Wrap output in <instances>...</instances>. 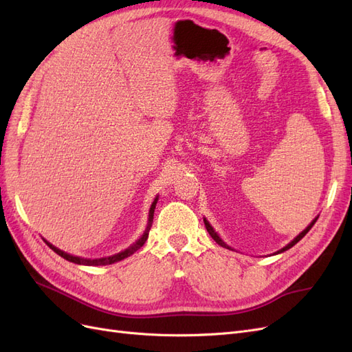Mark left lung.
Masks as SVG:
<instances>
[{
  "mask_svg": "<svg viewBox=\"0 0 352 352\" xmlns=\"http://www.w3.org/2000/svg\"><path fill=\"white\" fill-rule=\"evenodd\" d=\"M317 219H318V217H316V219H314V220L310 223V225H308V226H307V228H305V229H304V230L300 233V235H298L296 238H294V241H291L289 243L286 245V247H283L282 250H279V251L276 252V254H280V252H283V251H286V250H289V248H292V247H294V245H295L296 242H300V241H301V239H302V238L307 235V233L310 232V229L314 226V223L317 221ZM204 223H206V229H207V232L210 233V236H211L212 239H214V241H216V242L220 245V247H223V248H228V250H232V248L229 247V245H226L225 242L221 241V238L217 235V232L211 228V225H210V223L207 221V219H204Z\"/></svg>",
  "mask_w": 352,
  "mask_h": 352,
  "instance_id": "obj_1",
  "label": "left lung"
}]
</instances>
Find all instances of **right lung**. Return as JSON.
Returning <instances> with one entry per match:
<instances>
[{
  "instance_id": "add662e5",
  "label": "right lung",
  "mask_w": 352,
  "mask_h": 352,
  "mask_svg": "<svg viewBox=\"0 0 352 352\" xmlns=\"http://www.w3.org/2000/svg\"><path fill=\"white\" fill-rule=\"evenodd\" d=\"M158 201V197H155L154 202L151 204V208H150V212H148V223H146V228H145V232L142 233V236L138 239L135 243H132L129 248H126L124 251L119 252V254H114L111 255V257H104V258H95V260H91V258H80V257H74V255H70L65 251H61L58 248H56L54 245H51L50 242H47L45 239V243L48 245V247L54 251L56 254H58L60 257H63L65 260L70 261V263H74V264H83V265H107V264H113V263H117V261H122L123 258L129 257V255H132L133 252H136L138 250H140L142 245L145 243V241L148 239V233H150V229L153 226V219H154V208H155V204Z\"/></svg>"
}]
</instances>
